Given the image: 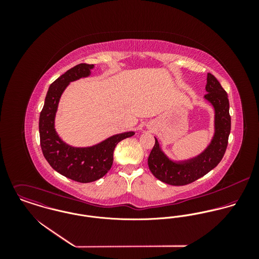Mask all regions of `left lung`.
Instances as JSON below:
<instances>
[{"label":"left lung","mask_w":259,"mask_h":259,"mask_svg":"<svg viewBox=\"0 0 259 259\" xmlns=\"http://www.w3.org/2000/svg\"><path fill=\"white\" fill-rule=\"evenodd\" d=\"M206 79L207 94L204 99L212 105L215 113L214 136L208 147L195 157L174 161L165 155L155 139L149 153L148 164L151 174L167 185H188L202 178L221 162L227 148L231 126L228 97L213 74H207Z\"/></svg>","instance_id":"obj_1"}]
</instances>
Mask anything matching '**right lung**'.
Returning a JSON list of instances; mask_svg holds the SVG:
<instances>
[{
    "label": "right lung",
    "mask_w": 259,
    "mask_h": 259,
    "mask_svg": "<svg viewBox=\"0 0 259 259\" xmlns=\"http://www.w3.org/2000/svg\"><path fill=\"white\" fill-rule=\"evenodd\" d=\"M94 67L79 64L58 77L49 88L38 120L40 148L47 161L62 176L82 184L103 178L111 169L116 145L135 135L134 132L114 135L89 148L71 147L58 136L55 117L62 94L71 81L89 76Z\"/></svg>",
    "instance_id": "right-lung-1"
}]
</instances>
